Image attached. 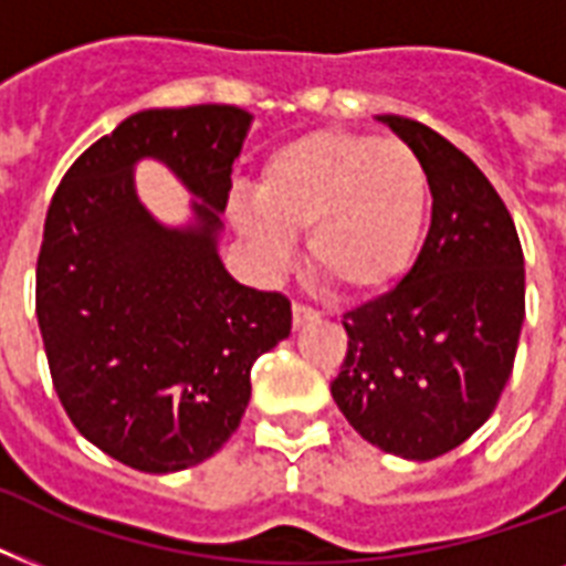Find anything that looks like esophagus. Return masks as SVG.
I'll return each instance as SVG.
<instances>
[{
    "instance_id": "1",
    "label": "esophagus",
    "mask_w": 566,
    "mask_h": 566,
    "mask_svg": "<svg viewBox=\"0 0 566 566\" xmlns=\"http://www.w3.org/2000/svg\"><path fill=\"white\" fill-rule=\"evenodd\" d=\"M317 319H319L317 311L305 308V305H300V302H296V305H293V328L308 326V323H317Z\"/></svg>"
}]
</instances>
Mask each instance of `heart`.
I'll return each mask as SVG.
<instances>
[{
    "instance_id": "obj_1",
    "label": "heart",
    "mask_w": 566,
    "mask_h": 566,
    "mask_svg": "<svg viewBox=\"0 0 566 566\" xmlns=\"http://www.w3.org/2000/svg\"><path fill=\"white\" fill-rule=\"evenodd\" d=\"M229 217L266 270L291 261L305 231L311 270L346 300H376L402 282L429 217V176L411 146L319 128L266 155L255 202Z\"/></svg>"
}]
</instances>
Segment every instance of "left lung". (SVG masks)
I'll return each mask as SVG.
<instances>
[{
  "label": "left lung",
  "instance_id": "1",
  "mask_svg": "<svg viewBox=\"0 0 566 566\" xmlns=\"http://www.w3.org/2000/svg\"><path fill=\"white\" fill-rule=\"evenodd\" d=\"M426 167L431 226L394 291L349 311L332 396L358 434L405 461L461 447L514 370L526 317L523 249L484 172L417 119L378 114Z\"/></svg>",
  "mask_w": 566,
  "mask_h": 566
}]
</instances>
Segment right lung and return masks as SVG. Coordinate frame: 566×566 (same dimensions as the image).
Listing matches in <instances>:
<instances>
[{
    "instance_id": "obj_1",
    "label": "right lung",
    "mask_w": 566,
    "mask_h": 566,
    "mask_svg": "<svg viewBox=\"0 0 566 566\" xmlns=\"http://www.w3.org/2000/svg\"><path fill=\"white\" fill-rule=\"evenodd\" d=\"M252 114L146 108L66 170L38 258V326L57 399L93 447L144 473L202 464L238 431L252 364L291 335L282 293L234 282L220 258L231 164ZM140 160L189 190L191 217L158 221Z\"/></svg>"
}]
</instances>
